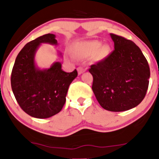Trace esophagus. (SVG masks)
Instances as JSON below:
<instances>
[{
  "instance_id": "34e87169",
  "label": "esophagus",
  "mask_w": 159,
  "mask_h": 159,
  "mask_svg": "<svg viewBox=\"0 0 159 159\" xmlns=\"http://www.w3.org/2000/svg\"><path fill=\"white\" fill-rule=\"evenodd\" d=\"M86 69L85 68H84L83 67H79V68H78V72L79 75H81V74H82L83 72L85 71Z\"/></svg>"
}]
</instances>
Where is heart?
<instances>
[{
  "label": "heart",
  "instance_id": "1",
  "mask_svg": "<svg viewBox=\"0 0 159 159\" xmlns=\"http://www.w3.org/2000/svg\"><path fill=\"white\" fill-rule=\"evenodd\" d=\"M110 45L108 44H102L100 41H84L77 46L76 52L80 57H89L94 54L96 61H102L109 54Z\"/></svg>",
  "mask_w": 159,
  "mask_h": 159
}]
</instances>
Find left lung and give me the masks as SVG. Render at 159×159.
I'll use <instances>...</instances> for the list:
<instances>
[{"mask_svg":"<svg viewBox=\"0 0 159 159\" xmlns=\"http://www.w3.org/2000/svg\"><path fill=\"white\" fill-rule=\"evenodd\" d=\"M115 50L89 70L92 91L101 106L124 111L139 105L148 88L150 68L141 49L133 41L110 34Z\"/></svg>","mask_w":159,"mask_h":159,"instance_id":"left-lung-1","label":"left lung"}]
</instances>
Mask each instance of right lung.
Listing matches in <instances>:
<instances>
[{
	"label": "right lung",
	"instance_id": "obj_1",
	"mask_svg": "<svg viewBox=\"0 0 159 159\" xmlns=\"http://www.w3.org/2000/svg\"><path fill=\"white\" fill-rule=\"evenodd\" d=\"M41 43L57 44L53 34L26 44L16 57L11 82L14 97L24 111L34 118H48L61 111L68 88L78 71H64L60 62L54 63L48 69L38 68L34 56Z\"/></svg>",
	"mask_w": 159,
	"mask_h": 159
}]
</instances>
